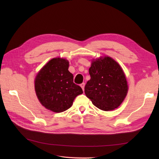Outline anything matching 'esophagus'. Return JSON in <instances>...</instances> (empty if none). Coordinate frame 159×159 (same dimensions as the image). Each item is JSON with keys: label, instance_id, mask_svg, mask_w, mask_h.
Instances as JSON below:
<instances>
[{"label": "esophagus", "instance_id": "obj_1", "mask_svg": "<svg viewBox=\"0 0 159 159\" xmlns=\"http://www.w3.org/2000/svg\"><path fill=\"white\" fill-rule=\"evenodd\" d=\"M80 86H81V88H82V89H83V91H84V87H85V84L84 83H82L81 84H80Z\"/></svg>", "mask_w": 159, "mask_h": 159}]
</instances>
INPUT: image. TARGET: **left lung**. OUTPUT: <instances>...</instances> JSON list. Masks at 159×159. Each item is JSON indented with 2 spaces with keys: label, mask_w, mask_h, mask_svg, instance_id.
I'll use <instances>...</instances> for the list:
<instances>
[{
  "label": "left lung",
  "mask_w": 159,
  "mask_h": 159,
  "mask_svg": "<svg viewBox=\"0 0 159 159\" xmlns=\"http://www.w3.org/2000/svg\"><path fill=\"white\" fill-rule=\"evenodd\" d=\"M89 73L91 79L85 86V93L95 106L105 111L119 107L129 88L118 62L108 56L92 59Z\"/></svg>",
  "instance_id": "left-lung-1"
}]
</instances>
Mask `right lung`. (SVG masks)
I'll return each instance as SVG.
<instances>
[{
  "instance_id": "obj_1",
  "label": "right lung",
  "mask_w": 159,
  "mask_h": 159,
  "mask_svg": "<svg viewBox=\"0 0 159 159\" xmlns=\"http://www.w3.org/2000/svg\"><path fill=\"white\" fill-rule=\"evenodd\" d=\"M69 61L63 57L51 59L38 72L34 89L42 106L52 112L65 111L73 105L82 89L73 82L74 75L69 71Z\"/></svg>"
}]
</instances>
